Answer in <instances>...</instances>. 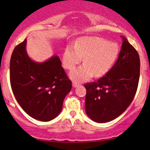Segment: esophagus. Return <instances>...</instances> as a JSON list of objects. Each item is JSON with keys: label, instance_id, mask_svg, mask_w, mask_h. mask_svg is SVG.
Masks as SVG:
<instances>
[{"label": "esophagus", "instance_id": "34e87169", "mask_svg": "<svg viewBox=\"0 0 150 150\" xmlns=\"http://www.w3.org/2000/svg\"><path fill=\"white\" fill-rule=\"evenodd\" d=\"M79 86V84L77 83V82L73 81V86L74 87V88H76V87H77V86Z\"/></svg>", "mask_w": 150, "mask_h": 150}]
</instances>
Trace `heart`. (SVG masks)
Listing matches in <instances>:
<instances>
[{
    "label": "heart",
    "mask_w": 150,
    "mask_h": 150,
    "mask_svg": "<svg viewBox=\"0 0 150 150\" xmlns=\"http://www.w3.org/2000/svg\"><path fill=\"white\" fill-rule=\"evenodd\" d=\"M119 52L118 45L114 42L96 36L80 38L75 46H67L62 57L64 67L73 70L81 62L84 63L71 73V77L77 82L88 81L93 76L102 77L108 72Z\"/></svg>",
    "instance_id": "1"
}]
</instances>
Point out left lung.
<instances>
[{
    "instance_id": "8db88e82",
    "label": "left lung",
    "mask_w": 150,
    "mask_h": 150,
    "mask_svg": "<svg viewBox=\"0 0 150 150\" xmlns=\"http://www.w3.org/2000/svg\"><path fill=\"white\" fill-rule=\"evenodd\" d=\"M117 62L96 82L84 85L86 112L93 121L103 123L117 118L132 102L140 75V59L125 37Z\"/></svg>"
}]
</instances>
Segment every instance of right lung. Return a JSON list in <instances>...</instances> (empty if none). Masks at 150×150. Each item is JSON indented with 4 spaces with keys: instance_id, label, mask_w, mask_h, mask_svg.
I'll return each mask as SVG.
<instances>
[{
    "instance_id": "add662e5",
    "label": "right lung",
    "mask_w": 150,
    "mask_h": 150,
    "mask_svg": "<svg viewBox=\"0 0 150 150\" xmlns=\"http://www.w3.org/2000/svg\"><path fill=\"white\" fill-rule=\"evenodd\" d=\"M26 40L15 47L10 61V82L18 104L31 117L41 121L54 119L62 110L71 81L54 56L44 62L33 61L25 49Z\"/></svg>"
}]
</instances>
